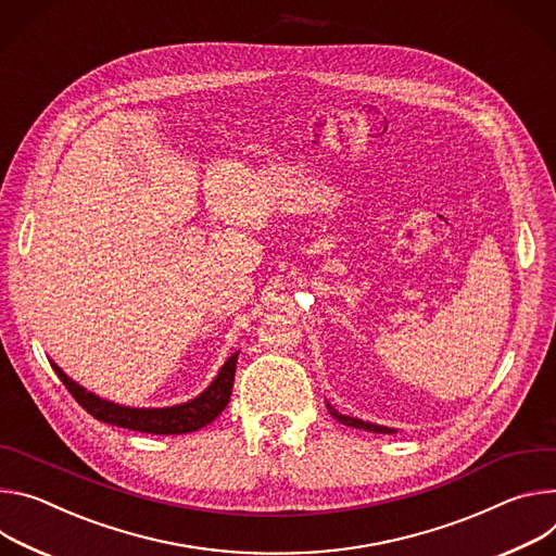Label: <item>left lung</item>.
Here are the masks:
<instances>
[{
	"label": "left lung",
	"mask_w": 556,
	"mask_h": 556,
	"mask_svg": "<svg viewBox=\"0 0 556 556\" xmlns=\"http://www.w3.org/2000/svg\"><path fill=\"white\" fill-rule=\"evenodd\" d=\"M329 410H331V415L338 419V421H342V424H346V426H353V428H362V430H371V433H384V435H389V433H395L393 428H387V426H378V424H371V421H362V419H355V417H349V415H340L338 410H333L331 406H329Z\"/></svg>",
	"instance_id": "left-lung-1"
}]
</instances>
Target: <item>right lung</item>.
<instances>
[{"label": "right lung", "instance_id": "1", "mask_svg": "<svg viewBox=\"0 0 556 556\" xmlns=\"http://www.w3.org/2000/svg\"><path fill=\"white\" fill-rule=\"evenodd\" d=\"M236 359L238 355L233 353L225 366L220 368V374L212 382V387L201 393L197 400L172 406V408H126L118 406L105 400H99L97 395L84 391L79 384H75L56 364H52L54 374L59 380L64 382V387L71 391V395L99 421L114 424L121 428H130V430H141V433H152V435H182V433H192V430H199L214 421L223 408L229 402L231 387H233V374H236Z\"/></svg>", "mask_w": 556, "mask_h": 556}]
</instances>
